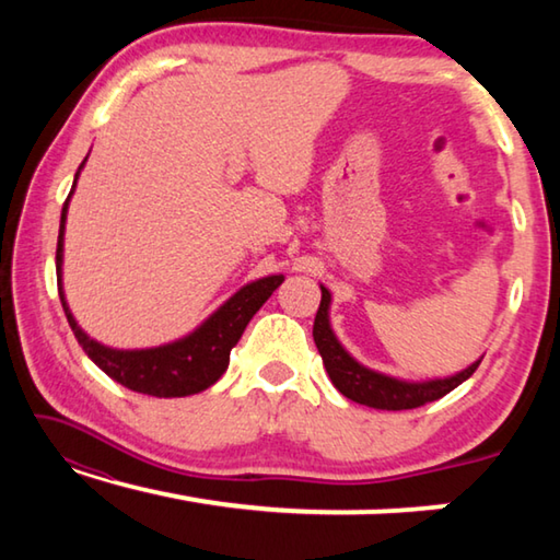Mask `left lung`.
<instances>
[{
  "mask_svg": "<svg viewBox=\"0 0 560 560\" xmlns=\"http://www.w3.org/2000/svg\"><path fill=\"white\" fill-rule=\"evenodd\" d=\"M328 308L330 293L326 287H320V306L314 320V340L320 358H324L330 383L336 385V390L340 395H346L348 400L353 402L375 407V410H412V407L434 402L452 393L454 387L471 377L481 363V360H477V363H471L467 371H462L457 375L438 377V381L424 383H407L390 375L375 373L371 368L360 365L358 360L338 343L336 334L330 330Z\"/></svg>",
  "mask_w": 560,
  "mask_h": 560,
  "instance_id": "1",
  "label": "left lung"
}]
</instances>
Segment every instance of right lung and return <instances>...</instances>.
Listing matches in <instances>:
<instances>
[{
    "instance_id": "add662e5",
    "label": "right lung",
    "mask_w": 560,
    "mask_h": 560,
    "mask_svg": "<svg viewBox=\"0 0 560 560\" xmlns=\"http://www.w3.org/2000/svg\"><path fill=\"white\" fill-rule=\"evenodd\" d=\"M86 163V160H83ZM81 163V167H83ZM79 167V173H81ZM75 173V179H79ZM73 179V187H75ZM73 187L66 197L61 210V226H59V244H56V279H59V296L63 314L69 318L79 346L86 350V355L96 363L103 373L113 381L126 385L128 390L153 395V397H185L202 393L207 387L220 381L222 373L230 365V353L242 338L246 324L252 316L264 306L273 291L281 287L283 277H264L259 281L246 283L234 296L222 303L214 314L205 320L200 328L192 334L175 340V343L145 348V350H118L101 346L98 340L89 338L75 324L71 316L69 303L63 299L61 289V261H63V230H66V212H69V200Z\"/></svg>"
}]
</instances>
